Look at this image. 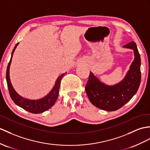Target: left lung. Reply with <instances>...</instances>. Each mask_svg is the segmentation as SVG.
<instances>
[{
	"label": "left lung",
	"mask_w": 150,
	"mask_h": 150,
	"mask_svg": "<svg viewBox=\"0 0 150 150\" xmlns=\"http://www.w3.org/2000/svg\"><path fill=\"white\" fill-rule=\"evenodd\" d=\"M123 47L134 51V59L122 81L112 85H107L90 71L85 86L90 103L107 111H114L121 108L136 93L140 85L141 58L136 44L132 41Z\"/></svg>",
	"instance_id": "obj_1"
}]
</instances>
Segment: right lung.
<instances>
[{
	"label": "right lung",
	"instance_id": "right-lung-1",
	"mask_svg": "<svg viewBox=\"0 0 150 150\" xmlns=\"http://www.w3.org/2000/svg\"><path fill=\"white\" fill-rule=\"evenodd\" d=\"M18 44H19V42H18L14 47L6 71V81L7 84H8L10 96L14 103L19 107L23 108L25 110L30 112L34 113V114H39V113H41L48 110L55 103L58 97L61 79L67 74V72L63 73V74L58 76L52 89L45 96L39 98H36V99H30V98H27L20 96V94H18L16 92V90L13 88L9 76V69L11 64L13 53Z\"/></svg>",
	"mask_w": 150,
	"mask_h": 150
}]
</instances>
